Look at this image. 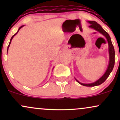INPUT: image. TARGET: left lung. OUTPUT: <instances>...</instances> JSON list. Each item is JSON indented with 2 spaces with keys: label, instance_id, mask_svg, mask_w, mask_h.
<instances>
[{
  "label": "left lung",
  "instance_id": "left-lung-1",
  "mask_svg": "<svg viewBox=\"0 0 120 120\" xmlns=\"http://www.w3.org/2000/svg\"><path fill=\"white\" fill-rule=\"evenodd\" d=\"M88 22L90 24V25L89 26V27L90 28L96 30L100 33L103 34L104 37H105L106 39H107L108 43V51H109V64L108 66V68L105 73L103 74V75L101 77H100L98 80L95 81V82L91 83H82L81 82H79V81L76 80L77 82L81 85H83L87 87H91V86H98V85H101L103 82L105 81L107 78L108 77L110 73L112 72L113 69L114 65H115V49H114L113 46L112 45V41H111V37L109 35L108 33L104 30L102 28V27L99 24H98L97 22L94 21H89Z\"/></svg>",
  "mask_w": 120,
  "mask_h": 120
}]
</instances>
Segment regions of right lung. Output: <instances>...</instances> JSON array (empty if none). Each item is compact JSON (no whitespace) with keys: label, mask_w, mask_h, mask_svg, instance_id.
I'll return each instance as SVG.
<instances>
[{"label":"right lung","mask_w":120,"mask_h":120,"mask_svg":"<svg viewBox=\"0 0 120 120\" xmlns=\"http://www.w3.org/2000/svg\"><path fill=\"white\" fill-rule=\"evenodd\" d=\"M24 26V25H22V26H21V27H19V30H18L17 32V33H16V34H14V35H13V36H12V38H11V40H10V42H9V45H8V49H7V52H8V49H9V46H10V44H11V41H12V39H13V37H14V36H15V35H16V34H17V33H18V32H19V30H20V29H21V27H22L23 26Z\"/></svg>","instance_id":"1"}]
</instances>
